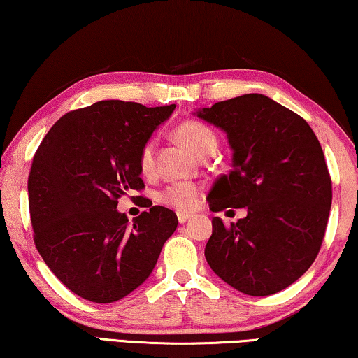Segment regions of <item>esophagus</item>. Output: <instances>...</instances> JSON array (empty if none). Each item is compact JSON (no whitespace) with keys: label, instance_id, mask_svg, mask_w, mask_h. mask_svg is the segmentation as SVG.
Segmentation results:
<instances>
[{"label":"esophagus","instance_id":"obj_1","mask_svg":"<svg viewBox=\"0 0 358 358\" xmlns=\"http://www.w3.org/2000/svg\"><path fill=\"white\" fill-rule=\"evenodd\" d=\"M191 218V215L189 213H183V212H178V222L180 223H185V222H188Z\"/></svg>","mask_w":358,"mask_h":358}]
</instances>
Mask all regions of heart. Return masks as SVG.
Wrapping results in <instances>:
<instances>
[{"instance_id":"b5f03b06","label":"heart","mask_w":358,"mask_h":358,"mask_svg":"<svg viewBox=\"0 0 358 358\" xmlns=\"http://www.w3.org/2000/svg\"><path fill=\"white\" fill-rule=\"evenodd\" d=\"M177 136L183 145L188 146L197 157L206 152L215 151L217 136L209 127L197 120H186L177 127ZM154 152H156V140L149 138L143 143L138 152V164L143 173H149L154 167ZM202 188L191 181H175L159 193V201L178 212H189L199 204Z\"/></svg>"}]
</instances>
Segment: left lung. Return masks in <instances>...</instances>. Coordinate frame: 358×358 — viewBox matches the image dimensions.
<instances>
[{"instance_id": "obj_1", "label": "left lung", "mask_w": 358, "mask_h": 358, "mask_svg": "<svg viewBox=\"0 0 358 358\" xmlns=\"http://www.w3.org/2000/svg\"><path fill=\"white\" fill-rule=\"evenodd\" d=\"M222 128L233 165L209 193L212 212L246 207L231 227L212 218L206 260L248 296L282 291L310 268L331 209V177L315 133L296 112L250 93L196 112Z\"/></svg>"}]
</instances>
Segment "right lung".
I'll return each mask as SVG.
<instances>
[{"mask_svg": "<svg viewBox=\"0 0 358 358\" xmlns=\"http://www.w3.org/2000/svg\"><path fill=\"white\" fill-rule=\"evenodd\" d=\"M173 109L99 101L62 115L36 149L29 175L35 246L87 301L110 303L135 291L177 230L175 212L152 202L131 225L117 210L119 197L145 188L138 152Z\"/></svg>", "mask_w": 358, "mask_h": 358, "instance_id": "right-lung-1", "label": "right lung"}]
</instances>
